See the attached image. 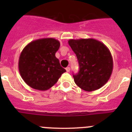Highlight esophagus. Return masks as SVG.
<instances>
[{
	"label": "esophagus",
	"mask_w": 132,
	"mask_h": 132,
	"mask_svg": "<svg viewBox=\"0 0 132 132\" xmlns=\"http://www.w3.org/2000/svg\"><path fill=\"white\" fill-rule=\"evenodd\" d=\"M65 69H66V71L68 72V73L70 71V67H67V68Z\"/></svg>",
	"instance_id": "34e87169"
}]
</instances>
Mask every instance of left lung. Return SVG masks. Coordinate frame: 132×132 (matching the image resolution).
I'll list each match as a JSON object with an SVG mask.
<instances>
[{
  "label": "left lung",
  "mask_w": 132,
  "mask_h": 132,
  "mask_svg": "<svg viewBox=\"0 0 132 132\" xmlns=\"http://www.w3.org/2000/svg\"><path fill=\"white\" fill-rule=\"evenodd\" d=\"M68 43L76 54L79 65V71L73 75L75 84L88 92L103 87L113 69L112 57L108 47L93 38L71 39Z\"/></svg>",
  "instance_id": "1"
}]
</instances>
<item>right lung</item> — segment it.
<instances>
[{"instance_id": "add662e5", "label": "right lung", "mask_w": 132, "mask_h": 132, "mask_svg": "<svg viewBox=\"0 0 132 132\" xmlns=\"http://www.w3.org/2000/svg\"><path fill=\"white\" fill-rule=\"evenodd\" d=\"M59 46L57 39L49 38L32 41L23 49L18 69L28 86L39 90H48L66 71L55 57Z\"/></svg>"}]
</instances>
